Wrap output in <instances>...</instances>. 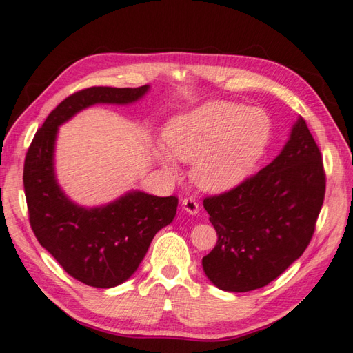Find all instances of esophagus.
Wrapping results in <instances>:
<instances>
[{
	"label": "esophagus",
	"instance_id": "obj_1",
	"mask_svg": "<svg viewBox=\"0 0 353 353\" xmlns=\"http://www.w3.org/2000/svg\"><path fill=\"white\" fill-rule=\"evenodd\" d=\"M182 210L191 214V216H196L199 212V203L192 197H186L182 200Z\"/></svg>",
	"mask_w": 353,
	"mask_h": 353
}]
</instances>
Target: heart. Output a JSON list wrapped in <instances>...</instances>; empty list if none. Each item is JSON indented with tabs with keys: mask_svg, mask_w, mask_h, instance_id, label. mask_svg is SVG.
Returning a JSON list of instances; mask_svg holds the SVG:
<instances>
[{
	"mask_svg": "<svg viewBox=\"0 0 353 353\" xmlns=\"http://www.w3.org/2000/svg\"><path fill=\"white\" fill-rule=\"evenodd\" d=\"M272 125L265 110L212 101L172 117L163 131L167 150L156 154L170 176L179 174L176 159L192 163L200 190L225 192L251 177L271 142Z\"/></svg>",
	"mask_w": 353,
	"mask_h": 353,
	"instance_id": "1",
	"label": "heart"
}]
</instances>
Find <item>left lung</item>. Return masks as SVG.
Listing matches in <instances>:
<instances>
[{
	"label": "left lung",
	"mask_w": 353,
	"mask_h": 353,
	"mask_svg": "<svg viewBox=\"0 0 353 353\" xmlns=\"http://www.w3.org/2000/svg\"><path fill=\"white\" fill-rule=\"evenodd\" d=\"M324 190L321 153L300 116L271 163L203 200L219 237L202 259L208 280L222 291L248 292L277 279L312 239Z\"/></svg>",
	"instance_id": "left-lung-1"
}]
</instances>
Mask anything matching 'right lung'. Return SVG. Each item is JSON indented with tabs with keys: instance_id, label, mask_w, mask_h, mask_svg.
<instances>
[{
	"instance_id": "right-lung-1",
	"label": "right lung",
	"mask_w": 353,
	"mask_h": 353,
	"mask_svg": "<svg viewBox=\"0 0 353 353\" xmlns=\"http://www.w3.org/2000/svg\"><path fill=\"white\" fill-rule=\"evenodd\" d=\"M148 90L90 87L68 96L47 116L27 151L23 181L34 236L68 275L88 286L108 289L127 281L157 231L172 222L179 200L131 190L107 205H78L54 172L58 131L82 110L96 103L128 105Z\"/></svg>"
}]
</instances>
